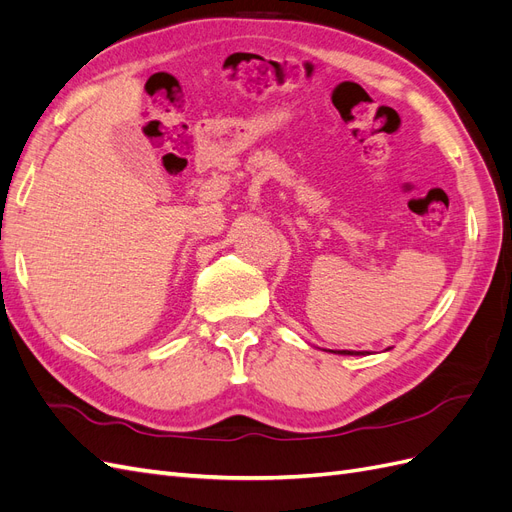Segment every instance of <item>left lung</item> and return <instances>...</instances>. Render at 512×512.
Returning a JSON list of instances; mask_svg holds the SVG:
<instances>
[{"instance_id": "8db88e82", "label": "left lung", "mask_w": 512, "mask_h": 512, "mask_svg": "<svg viewBox=\"0 0 512 512\" xmlns=\"http://www.w3.org/2000/svg\"><path fill=\"white\" fill-rule=\"evenodd\" d=\"M337 354H352V356H359V354H367V352H354V350H337Z\"/></svg>"}]
</instances>
